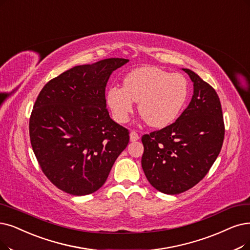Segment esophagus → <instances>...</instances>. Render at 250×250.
<instances>
[{
    "mask_svg": "<svg viewBox=\"0 0 250 250\" xmlns=\"http://www.w3.org/2000/svg\"><path fill=\"white\" fill-rule=\"evenodd\" d=\"M139 139V135L135 131L130 132V142H136Z\"/></svg>",
    "mask_w": 250,
    "mask_h": 250,
    "instance_id": "1",
    "label": "esophagus"
}]
</instances>
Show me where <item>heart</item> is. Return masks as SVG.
<instances>
[{"mask_svg": "<svg viewBox=\"0 0 250 250\" xmlns=\"http://www.w3.org/2000/svg\"><path fill=\"white\" fill-rule=\"evenodd\" d=\"M124 87L112 86L106 92V104L115 120L126 123L138 103V112L146 123L163 128L181 114L188 94L187 78L164 69L146 65L132 69L123 80Z\"/></svg>", "mask_w": 250, "mask_h": 250, "instance_id": "1", "label": "heart"}]
</instances>
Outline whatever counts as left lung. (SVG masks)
Returning a JSON list of instances; mask_svg holds the SVG:
<instances>
[{
    "label": "left lung",
    "mask_w": 250,
    "mask_h": 250,
    "mask_svg": "<svg viewBox=\"0 0 250 250\" xmlns=\"http://www.w3.org/2000/svg\"><path fill=\"white\" fill-rule=\"evenodd\" d=\"M194 93L176 121L142 137V166L159 192L176 195L193 188L216 160L225 137L221 102L214 89L188 68Z\"/></svg>",
    "instance_id": "left-lung-1"
}]
</instances>
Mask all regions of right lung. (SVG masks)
Returning <instances> with one entry per match:
<instances>
[{
	"label": "right lung",
	"instance_id": "1",
	"mask_svg": "<svg viewBox=\"0 0 250 250\" xmlns=\"http://www.w3.org/2000/svg\"><path fill=\"white\" fill-rule=\"evenodd\" d=\"M129 61L107 58L77 65L50 80L37 97L29 137L42 171L74 196L96 192L129 143V132L111 119L105 87Z\"/></svg>",
	"mask_w": 250,
	"mask_h": 250
}]
</instances>
